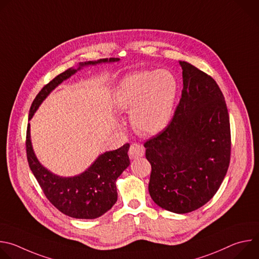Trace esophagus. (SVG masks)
Wrapping results in <instances>:
<instances>
[{"label": "esophagus", "mask_w": 259, "mask_h": 259, "mask_svg": "<svg viewBox=\"0 0 259 259\" xmlns=\"http://www.w3.org/2000/svg\"><path fill=\"white\" fill-rule=\"evenodd\" d=\"M129 157L130 159L134 160V159H138L140 157H142L144 155V147L141 144L138 143H132L129 147Z\"/></svg>", "instance_id": "esophagus-1"}]
</instances>
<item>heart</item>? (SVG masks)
<instances>
[{
	"mask_svg": "<svg viewBox=\"0 0 259 259\" xmlns=\"http://www.w3.org/2000/svg\"><path fill=\"white\" fill-rule=\"evenodd\" d=\"M177 96V83L165 69L138 71L125 77L116 92L120 109L131 110L133 127L142 134L161 132L171 121Z\"/></svg>",
	"mask_w": 259,
	"mask_h": 259,
	"instance_id": "heart-1",
	"label": "heart"
}]
</instances>
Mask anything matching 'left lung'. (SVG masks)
Returning <instances> with one entry per match:
<instances>
[{
  "label": "left lung",
  "instance_id": "8db88e82",
  "mask_svg": "<svg viewBox=\"0 0 259 259\" xmlns=\"http://www.w3.org/2000/svg\"><path fill=\"white\" fill-rule=\"evenodd\" d=\"M183 89L167 127L144 142L152 166L153 201L174 213H188L210 201L228 172L231 126L225 96L214 79L187 61Z\"/></svg>",
  "mask_w": 259,
  "mask_h": 259
}]
</instances>
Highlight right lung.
<instances>
[{
    "instance_id": "1",
    "label": "right lung",
    "mask_w": 259,
    "mask_h": 259,
    "mask_svg": "<svg viewBox=\"0 0 259 259\" xmlns=\"http://www.w3.org/2000/svg\"><path fill=\"white\" fill-rule=\"evenodd\" d=\"M119 60V58H104L88 61L80 63L78 69L88 64ZM76 71L77 69L68 68L42 88L31 103L28 120L48 94ZM129 146V143H126L116 151L100 155L87 171L78 176L59 177L44 168L35 158L30 142L29 124L26 130V158L31 172L49 202L60 212L73 218L94 219L115 205L118 199L116 180L130 164Z\"/></svg>"
}]
</instances>
